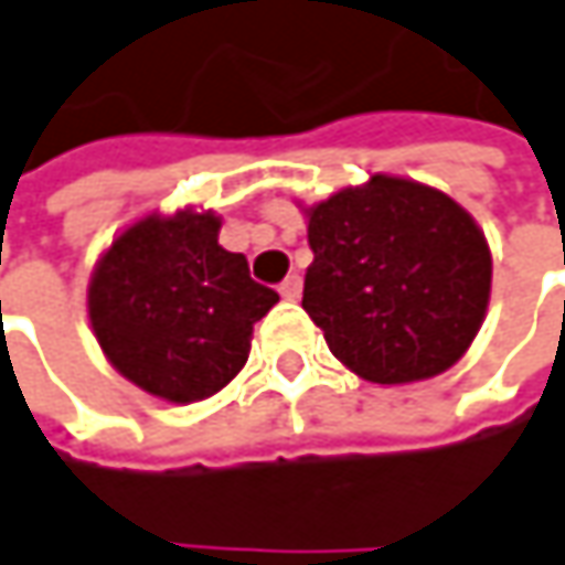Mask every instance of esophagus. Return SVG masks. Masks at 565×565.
<instances>
[{
  "mask_svg": "<svg viewBox=\"0 0 565 565\" xmlns=\"http://www.w3.org/2000/svg\"><path fill=\"white\" fill-rule=\"evenodd\" d=\"M278 290H281L284 300H297V297H300V290H303V281H300V275H287Z\"/></svg>",
  "mask_w": 565,
  "mask_h": 565,
  "instance_id": "1",
  "label": "esophagus"
}]
</instances>
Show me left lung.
<instances>
[{
	"label": "left lung",
	"instance_id": "1",
	"mask_svg": "<svg viewBox=\"0 0 565 565\" xmlns=\"http://www.w3.org/2000/svg\"><path fill=\"white\" fill-rule=\"evenodd\" d=\"M303 310L342 365L407 385L456 365L486 320L491 252L446 193L375 174L307 210Z\"/></svg>",
	"mask_w": 565,
	"mask_h": 565
}]
</instances>
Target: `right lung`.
<instances>
[{"label": "right lung", "instance_id": "right-lung-1", "mask_svg": "<svg viewBox=\"0 0 565 565\" xmlns=\"http://www.w3.org/2000/svg\"><path fill=\"white\" fill-rule=\"evenodd\" d=\"M278 294L220 245V216H145L99 258L86 307L106 359L141 391L190 404L242 372Z\"/></svg>", "mask_w": 565, "mask_h": 565}]
</instances>
